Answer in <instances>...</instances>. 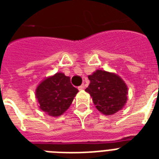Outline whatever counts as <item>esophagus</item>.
<instances>
[{"instance_id":"34e87169","label":"esophagus","mask_w":159,"mask_h":159,"mask_svg":"<svg viewBox=\"0 0 159 159\" xmlns=\"http://www.w3.org/2000/svg\"><path fill=\"white\" fill-rule=\"evenodd\" d=\"M85 88V86H84V84H82V85H81V86H79V87H78V90H83Z\"/></svg>"}]
</instances>
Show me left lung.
<instances>
[{
	"mask_svg": "<svg viewBox=\"0 0 159 159\" xmlns=\"http://www.w3.org/2000/svg\"><path fill=\"white\" fill-rule=\"evenodd\" d=\"M88 79L90 84L85 91L91 95L100 112L111 116L123 108L127 101L128 87L119 76L97 70L88 76Z\"/></svg>",
	"mask_w": 159,
	"mask_h": 159,
	"instance_id": "1",
	"label": "left lung"
}]
</instances>
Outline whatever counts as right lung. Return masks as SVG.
Segmentation results:
<instances>
[{"label":"right lung","mask_w":159,"mask_h":159,"mask_svg":"<svg viewBox=\"0 0 159 159\" xmlns=\"http://www.w3.org/2000/svg\"><path fill=\"white\" fill-rule=\"evenodd\" d=\"M39 108L48 116H61L72 104L78 90L71 83L70 77L62 72L46 78L35 91Z\"/></svg>","instance_id":"add662e5"}]
</instances>
